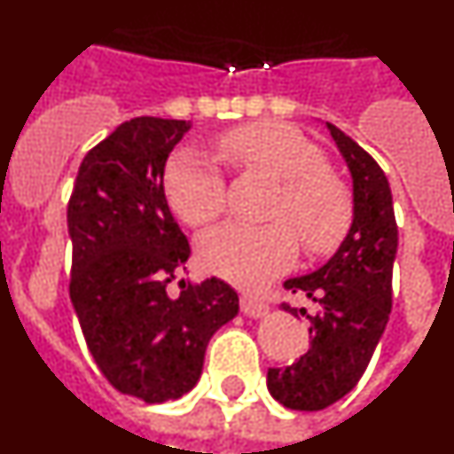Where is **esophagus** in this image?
I'll return each mask as SVG.
<instances>
[{
	"label": "esophagus",
	"mask_w": 454,
	"mask_h": 454,
	"mask_svg": "<svg viewBox=\"0 0 454 454\" xmlns=\"http://www.w3.org/2000/svg\"><path fill=\"white\" fill-rule=\"evenodd\" d=\"M240 309H243V314L250 316V318H262V316L268 314V304L262 302V300L252 298V295H243V298H240Z\"/></svg>",
	"instance_id": "34e87169"
}]
</instances>
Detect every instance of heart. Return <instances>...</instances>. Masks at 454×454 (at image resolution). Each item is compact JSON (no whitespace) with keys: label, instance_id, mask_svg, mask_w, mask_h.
<instances>
[{"label":"heart","instance_id":"b5f03b06","mask_svg":"<svg viewBox=\"0 0 454 454\" xmlns=\"http://www.w3.org/2000/svg\"><path fill=\"white\" fill-rule=\"evenodd\" d=\"M218 154L236 170L282 182V192L270 208L277 223H224L202 236L200 256L211 272L239 286L259 288L295 262L298 238L314 256L330 254L346 239L355 214L350 188L300 129L282 122L246 124L218 140ZM163 186L172 211L192 227L224 211L227 186L204 156H172Z\"/></svg>","mask_w":454,"mask_h":454}]
</instances>
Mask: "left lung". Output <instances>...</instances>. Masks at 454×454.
I'll use <instances>...</instances> for the list:
<instances>
[{
  "mask_svg": "<svg viewBox=\"0 0 454 454\" xmlns=\"http://www.w3.org/2000/svg\"><path fill=\"white\" fill-rule=\"evenodd\" d=\"M336 147L352 175L355 218L346 240L330 262L311 275L284 282L318 304L284 309L309 318V350L284 368H268V391L298 411H318L350 393L362 380L382 339L393 302V259L398 252V224L388 179L364 147L327 122Z\"/></svg>",
  "mask_w": 454,
  "mask_h": 454,
  "instance_id": "obj_1",
  "label": "left lung"
}]
</instances>
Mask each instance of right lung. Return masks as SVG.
I'll return each instance as SVG.
<instances>
[{
	"mask_svg": "<svg viewBox=\"0 0 454 454\" xmlns=\"http://www.w3.org/2000/svg\"><path fill=\"white\" fill-rule=\"evenodd\" d=\"M188 129L150 115L122 122L83 156L67 202L70 300L88 350L120 393L150 404L198 384L208 340L239 314V295L218 277L168 293L191 247L163 170Z\"/></svg>",
	"mask_w": 454,
	"mask_h": 454,
	"instance_id": "obj_1",
	"label": "right lung"
}]
</instances>
